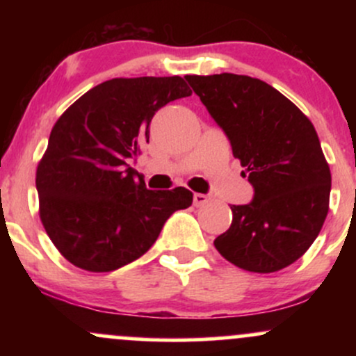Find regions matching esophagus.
I'll list each match as a JSON object with an SVG mask.
<instances>
[{"label": "esophagus", "mask_w": 356, "mask_h": 356, "mask_svg": "<svg viewBox=\"0 0 356 356\" xmlns=\"http://www.w3.org/2000/svg\"><path fill=\"white\" fill-rule=\"evenodd\" d=\"M207 202H209V195L201 194V192H195V194H194V206L201 207V206H204V204H207Z\"/></svg>", "instance_id": "1"}]
</instances>
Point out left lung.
<instances>
[{"label": "left lung", "instance_id": "obj_1", "mask_svg": "<svg viewBox=\"0 0 356 356\" xmlns=\"http://www.w3.org/2000/svg\"><path fill=\"white\" fill-rule=\"evenodd\" d=\"M246 169L254 197L231 206L232 222L214 246L251 273L295 263L320 234L332 174L309 118L266 81L246 75H186Z\"/></svg>", "mask_w": 356, "mask_h": 356}]
</instances>
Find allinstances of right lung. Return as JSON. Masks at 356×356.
Returning a JSON list of instances; mask_svg holds the SVG:
<instances>
[{
    "label": "right lung",
    "mask_w": 356,
    "mask_h": 356,
    "mask_svg": "<svg viewBox=\"0 0 356 356\" xmlns=\"http://www.w3.org/2000/svg\"><path fill=\"white\" fill-rule=\"evenodd\" d=\"M191 93L181 76L112 79L88 90L53 125L36 169L40 219L76 268L108 273L132 263L172 212L192 204L186 187L149 191L129 165L149 142L155 112Z\"/></svg>",
    "instance_id": "obj_1"
}]
</instances>
